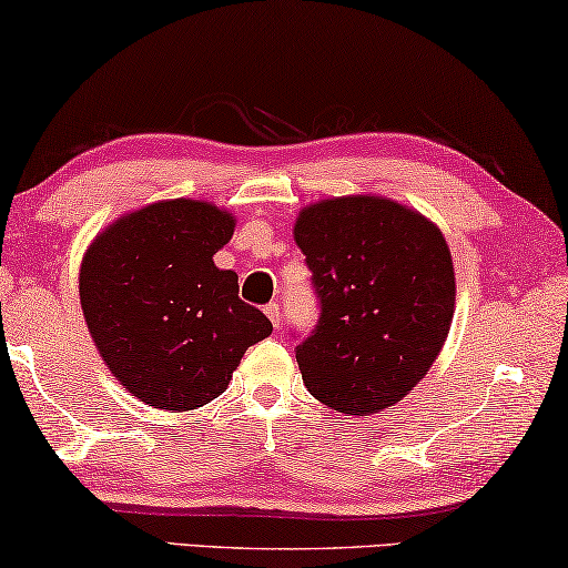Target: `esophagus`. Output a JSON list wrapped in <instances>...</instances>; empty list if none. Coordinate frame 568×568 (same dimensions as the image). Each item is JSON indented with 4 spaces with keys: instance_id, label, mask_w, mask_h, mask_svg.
I'll list each match as a JSON object with an SVG mask.
<instances>
[{
    "instance_id": "34e87169",
    "label": "esophagus",
    "mask_w": 568,
    "mask_h": 568,
    "mask_svg": "<svg viewBox=\"0 0 568 568\" xmlns=\"http://www.w3.org/2000/svg\"><path fill=\"white\" fill-rule=\"evenodd\" d=\"M265 316L273 321V326L275 328H281V306H277V303H267L265 306Z\"/></svg>"
}]
</instances>
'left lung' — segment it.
Returning a JSON list of instances; mask_svg holds the SVG:
<instances>
[{
  "label": "left lung",
  "instance_id": "8db88e82",
  "mask_svg": "<svg viewBox=\"0 0 568 568\" xmlns=\"http://www.w3.org/2000/svg\"><path fill=\"white\" fill-rule=\"evenodd\" d=\"M321 316L295 346L303 383L328 408H390L434 365L454 318L456 277L442 230L383 196H338L295 222Z\"/></svg>",
  "mask_w": 568,
  "mask_h": 568
}]
</instances>
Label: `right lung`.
<instances>
[{"mask_svg":"<svg viewBox=\"0 0 568 568\" xmlns=\"http://www.w3.org/2000/svg\"><path fill=\"white\" fill-rule=\"evenodd\" d=\"M234 224L214 203L158 201L109 224L83 255L79 293L91 338L109 372L152 408L211 403L244 352L273 332L240 298L236 273L214 265Z\"/></svg>","mask_w":568,"mask_h":568,"instance_id":"obj_1","label":"right lung"}]
</instances>
